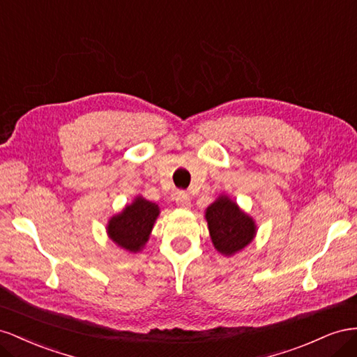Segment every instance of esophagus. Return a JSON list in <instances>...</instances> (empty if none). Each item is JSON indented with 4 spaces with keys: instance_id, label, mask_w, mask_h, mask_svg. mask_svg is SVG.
I'll return each instance as SVG.
<instances>
[{
    "instance_id": "34e87169",
    "label": "esophagus",
    "mask_w": 357,
    "mask_h": 357,
    "mask_svg": "<svg viewBox=\"0 0 357 357\" xmlns=\"http://www.w3.org/2000/svg\"><path fill=\"white\" fill-rule=\"evenodd\" d=\"M175 202H176V205L181 208H188L190 206V196L185 191H178L175 196Z\"/></svg>"
}]
</instances>
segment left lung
Returning <instances> with one entry per match:
<instances>
[{"label": "left lung", "instance_id": "1", "mask_svg": "<svg viewBox=\"0 0 357 357\" xmlns=\"http://www.w3.org/2000/svg\"><path fill=\"white\" fill-rule=\"evenodd\" d=\"M212 245L226 257L235 256L254 241L257 224L227 195H220L205 211Z\"/></svg>", "mask_w": 357, "mask_h": 357}]
</instances>
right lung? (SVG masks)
Masks as SVG:
<instances>
[{
  "mask_svg": "<svg viewBox=\"0 0 357 357\" xmlns=\"http://www.w3.org/2000/svg\"><path fill=\"white\" fill-rule=\"evenodd\" d=\"M160 215V206L144 196H136L121 212L107 221L109 239L128 252H140L149 241L151 231Z\"/></svg>",
  "mask_w": 357,
  "mask_h": 357,
  "instance_id": "add662e5",
  "label": "right lung"
}]
</instances>
